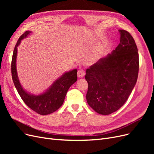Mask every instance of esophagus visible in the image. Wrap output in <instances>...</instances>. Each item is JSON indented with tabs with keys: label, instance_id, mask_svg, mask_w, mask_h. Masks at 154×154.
I'll use <instances>...</instances> for the list:
<instances>
[{
	"label": "esophagus",
	"instance_id": "1",
	"mask_svg": "<svg viewBox=\"0 0 154 154\" xmlns=\"http://www.w3.org/2000/svg\"><path fill=\"white\" fill-rule=\"evenodd\" d=\"M85 76V71L83 69H80L78 71V77L82 78Z\"/></svg>",
	"mask_w": 154,
	"mask_h": 154
}]
</instances>
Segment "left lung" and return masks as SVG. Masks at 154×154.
Returning a JSON list of instances; mask_svg holds the SVG:
<instances>
[{"label": "left lung", "instance_id": "obj_1", "mask_svg": "<svg viewBox=\"0 0 154 154\" xmlns=\"http://www.w3.org/2000/svg\"><path fill=\"white\" fill-rule=\"evenodd\" d=\"M120 43L111 54L86 70L87 103L97 113L109 115L120 109L136 85L139 54L132 35L119 29Z\"/></svg>", "mask_w": 154, "mask_h": 154}]
</instances>
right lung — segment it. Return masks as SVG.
Segmentation results:
<instances>
[{"label":"right lung","mask_w":154,"mask_h":154,"mask_svg":"<svg viewBox=\"0 0 154 154\" xmlns=\"http://www.w3.org/2000/svg\"><path fill=\"white\" fill-rule=\"evenodd\" d=\"M31 32L29 31H26L20 36L15 45L11 61L12 79L18 94L24 103L36 113L40 115H48L57 110L62 105L69 88L77 80V69L63 73L42 94L34 95L27 92L23 88L18 79L16 60L17 47L20 45L21 40L26 38Z\"/></svg>","instance_id":"obj_1"}]
</instances>
